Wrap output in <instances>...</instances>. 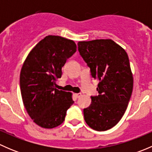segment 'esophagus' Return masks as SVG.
Returning a JSON list of instances; mask_svg holds the SVG:
<instances>
[{
    "mask_svg": "<svg viewBox=\"0 0 152 152\" xmlns=\"http://www.w3.org/2000/svg\"><path fill=\"white\" fill-rule=\"evenodd\" d=\"M74 95L76 98H79L80 96H82V93H75Z\"/></svg>",
    "mask_w": 152,
    "mask_h": 152,
    "instance_id": "1",
    "label": "esophagus"
}]
</instances>
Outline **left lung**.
Here are the masks:
<instances>
[{
	"label": "left lung",
	"mask_w": 152,
	"mask_h": 152,
	"mask_svg": "<svg viewBox=\"0 0 152 152\" xmlns=\"http://www.w3.org/2000/svg\"><path fill=\"white\" fill-rule=\"evenodd\" d=\"M78 49L99 81V95L91 96V104L84 109L87 125L106 131L116 125L125 113L133 89V75L126 52L110 39L78 42Z\"/></svg>",
	"instance_id": "1"
}]
</instances>
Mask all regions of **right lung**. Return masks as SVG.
I'll list each match as a JSON object with an SVG mask.
<instances>
[{
  "label": "right lung",
  "instance_id": "right-lung-1",
  "mask_svg": "<svg viewBox=\"0 0 152 152\" xmlns=\"http://www.w3.org/2000/svg\"><path fill=\"white\" fill-rule=\"evenodd\" d=\"M74 41L48 35L31 49L23 65L20 86L28 115L42 128L52 129L63 123L67 109L73 104L72 93L55 88L62 67L76 51Z\"/></svg>",
  "mask_w": 152,
  "mask_h": 152
}]
</instances>
